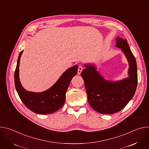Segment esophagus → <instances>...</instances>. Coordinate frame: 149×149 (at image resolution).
Instances as JSON below:
<instances>
[{"instance_id":"34e87169","label":"esophagus","mask_w":149,"mask_h":149,"mask_svg":"<svg viewBox=\"0 0 149 149\" xmlns=\"http://www.w3.org/2000/svg\"><path fill=\"white\" fill-rule=\"evenodd\" d=\"M82 70H83V68L81 66H79L78 68V72H77L78 74H81Z\"/></svg>"}]
</instances>
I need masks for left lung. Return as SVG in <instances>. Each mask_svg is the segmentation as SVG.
Returning a JSON list of instances; mask_svg holds the SVG:
<instances>
[{
  "label": "left lung",
  "mask_w": 149,
  "mask_h": 149,
  "mask_svg": "<svg viewBox=\"0 0 149 149\" xmlns=\"http://www.w3.org/2000/svg\"><path fill=\"white\" fill-rule=\"evenodd\" d=\"M116 47L121 48L129 63V77L120 81H106L93 65H85L82 77L91 107L101 114H110L121 110L133 97L137 86V63L127 39L116 38Z\"/></svg>",
  "instance_id": "1"
}]
</instances>
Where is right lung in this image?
Wrapping results in <instances>:
<instances>
[{"instance_id":"add662e5","label":"right lung","mask_w":149,"mask_h":149,"mask_svg":"<svg viewBox=\"0 0 149 149\" xmlns=\"http://www.w3.org/2000/svg\"><path fill=\"white\" fill-rule=\"evenodd\" d=\"M22 52L23 51H21L18 56L14 75L16 90L21 101L28 109L37 114H48L57 111L65 103L68 87L72 78L77 72L78 65L67 70L48 90L39 93L29 92L23 88L19 78L20 58Z\"/></svg>"}]
</instances>
